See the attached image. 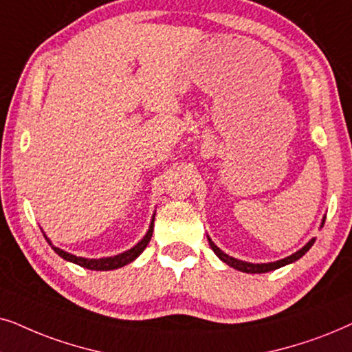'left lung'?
<instances>
[{
    "label": "left lung",
    "mask_w": 352,
    "mask_h": 352,
    "mask_svg": "<svg viewBox=\"0 0 352 352\" xmlns=\"http://www.w3.org/2000/svg\"><path fill=\"white\" fill-rule=\"evenodd\" d=\"M323 222H325V220H322V223H323ZM208 241H209L210 248H212V251L215 252V254L219 256V259H222V261L225 262V264H228L230 267H233V269H236V270H240V272H246V274H265V272L280 269V267H283V265H287V264H292V262L298 261L299 257H302L309 250H311V246L314 245V243H316V238H312V240L309 241L307 245L302 248V250L296 251V252H294V254L285 257V259H282V261L269 262V264H251V262L238 261V259H235V257L225 254V252H223L222 250H219V248L214 245L210 238H208Z\"/></svg>",
    "instance_id": "obj_1"
}]
</instances>
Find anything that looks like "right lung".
<instances>
[{
	"label": "right lung",
	"mask_w": 352,
	"mask_h": 352,
	"mask_svg": "<svg viewBox=\"0 0 352 352\" xmlns=\"http://www.w3.org/2000/svg\"><path fill=\"white\" fill-rule=\"evenodd\" d=\"M153 227H154V215H153V220H151V225H149V230L146 235H144V238L142 241L138 243L137 246H133L132 250L122 252V254H117L114 257H102V259H85V257H77L74 254H69V252H65L63 250H59V248L53 246L50 243L48 238H46V241L50 243L51 248L56 251V254H59L63 259L69 261V262H74V264L80 265V267H85V269H90V270H114V269H119V267H124L130 264V262L137 259V257L142 254V252L144 251V248L148 246L149 240H151L153 236Z\"/></svg>",
	"instance_id": "obj_1"
}]
</instances>
